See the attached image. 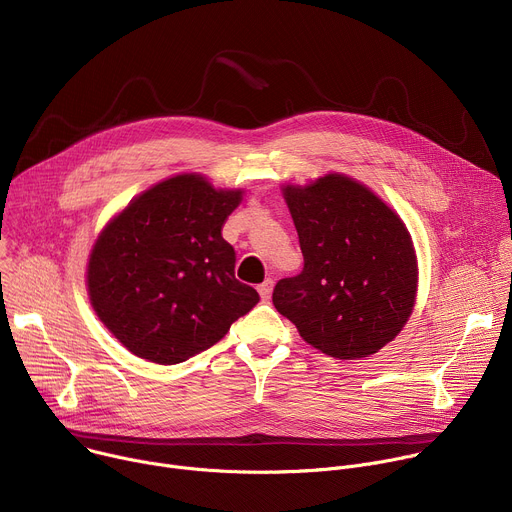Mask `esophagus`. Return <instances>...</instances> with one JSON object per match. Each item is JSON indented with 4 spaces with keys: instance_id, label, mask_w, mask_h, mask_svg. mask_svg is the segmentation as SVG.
<instances>
[{
    "instance_id": "34e87169",
    "label": "esophagus",
    "mask_w": 512,
    "mask_h": 512,
    "mask_svg": "<svg viewBox=\"0 0 512 512\" xmlns=\"http://www.w3.org/2000/svg\"><path fill=\"white\" fill-rule=\"evenodd\" d=\"M257 291H259V296H261L263 300H269V298H271V291H273V279H265V281L257 287Z\"/></svg>"
}]
</instances>
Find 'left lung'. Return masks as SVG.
<instances>
[{"instance_id":"left-lung-1","label":"left lung","mask_w":512,"mask_h":512,"mask_svg":"<svg viewBox=\"0 0 512 512\" xmlns=\"http://www.w3.org/2000/svg\"><path fill=\"white\" fill-rule=\"evenodd\" d=\"M304 269L279 279L273 306L314 348L362 358L391 342L411 316L417 261L401 218L340 174L283 188Z\"/></svg>"}]
</instances>
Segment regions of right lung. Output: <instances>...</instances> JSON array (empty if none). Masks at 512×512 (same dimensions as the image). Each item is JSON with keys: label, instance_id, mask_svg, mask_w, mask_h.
Segmentation results:
<instances>
[{"label": "right lung", "instance_id": "obj_1", "mask_svg": "<svg viewBox=\"0 0 512 512\" xmlns=\"http://www.w3.org/2000/svg\"><path fill=\"white\" fill-rule=\"evenodd\" d=\"M241 190L184 174L156 184L97 239L87 271L91 304L135 356L178 364L221 340L251 312L257 291L235 277L223 239Z\"/></svg>", "mask_w": 512, "mask_h": 512}]
</instances>
